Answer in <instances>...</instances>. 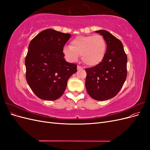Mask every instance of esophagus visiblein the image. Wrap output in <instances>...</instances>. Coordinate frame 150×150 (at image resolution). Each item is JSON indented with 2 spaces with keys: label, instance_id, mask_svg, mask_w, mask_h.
<instances>
[{
  "label": "esophagus",
  "instance_id": "1",
  "mask_svg": "<svg viewBox=\"0 0 150 150\" xmlns=\"http://www.w3.org/2000/svg\"><path fill=\"white\" fill-rule=\"evenodd\" d=\"M77 68H78V70H80V69H83V68L81 67V66H78V67H77Z\"/></svg>",
  "mask_w": 150,
  "mask_h": 150
}]
</instances>
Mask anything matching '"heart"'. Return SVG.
<instances>
[{
	"label": "heart",
	"mask_w": 150,
	"mask_h": 150,
	"mask_svg": "<svg viewBox=\"0 0 150 150\" xmlns=\"http://www.w3.org/2000/svg\"><path fill=\"white\" fill-rule=\"evenodd\" d=\"M106 42L101 35H80L72 39L70 46H65L63 53L68 61L76 62L79 55L86 65L97 66L103 61L106 52Z\"/></svg>",
	"instance_id": "heart-1"
}]
</instances>
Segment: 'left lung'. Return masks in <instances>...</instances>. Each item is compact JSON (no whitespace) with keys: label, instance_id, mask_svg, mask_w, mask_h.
<instances>
[{"label":"left lung","instance_id":"8db88e82","mask_svg":"<svg viewBox=\"0 0 150 150\" xmlns=\"http://www.w3.org/2000/svg\"><path fill=\"white\" fill-rule=\"evenodd\" d=\"M106 40L107 49L103 61L86 68V88L95 100L105 101L115 97L121 90L127 76V56L120 40L104 30L95 31Z\"/></svg>","mask_w":150,"mask_h":150}]
</instances>
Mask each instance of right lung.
<instances>
[{
	"label": "right lung",
	"mask_w": 150,
	"mask_h": 150,
	"mask_svg": "<svg viewBox=\"0 0 150 150\" xmlns=\"http://www.w3.org/2000/svg\"><path fill=\"white\" fill-rule=\"evenodd\" d=\"M71 36L48 29L40 32L29 45L25 59L26 80L34 93L44 100L59 98L68 79L77 72V65L66 62L62 52Z\"/></svg>",
	"instance_id": "add662e5"
}]
</instances>
